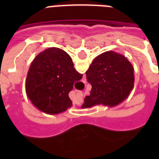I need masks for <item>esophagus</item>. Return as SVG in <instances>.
<instances>
[{
  "label": "esophagus",
  "instance_id": "esophagus-1",
  "mask_svg": "<svg viewBox=\"0 0 159 159\" xmlns=\"http://www.w3.org/2000/svg\"><path fill=\"white\" fill-rule=\"evenodd\" d=\"M76 97L78 98V99H81L83 98V93L82 92H77L76 94Z\"/></svg>",
  "mask_w": 159,
  "mask_h": 159
}]
</instances>
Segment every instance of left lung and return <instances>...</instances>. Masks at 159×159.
I'll list each match as a JSON object with an SVG mask.
<instances>
[{"label": "left lung", "instance_id": "left-lung-1", "mask_svg": "<svg viewBox=\"0 0 159 159\" xmlns=\"http://www.w3.org/2000/svg\"><path fill=\"white\" fill-rule=\"evenodd\" d=\"M86 75L92 91L85 97L83 108L116 106L127 99L134 88V67L124 56L116 52H105L95 57Z\"/></svg>", "mask_w": 159, "mask_h": 159}]
</instances>
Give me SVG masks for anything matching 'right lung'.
<instances>
[{
    "label": "right lung",
    "instance_id": "1",
    "mask_svg": "<svg viewBox=\"0 0 159 159\" xmlns=\"http://www.w3.org/2000/svg\"><path fill=\"white\" fill-rule=\"evenodd\" d=\"M71 57L62 49L49 48L35 57L26 78V93L41 111L57 115L71 107L68 93L75 81L81 80Z\"/></svg>",
    "mask_w": 159,
    "mask_h": 159
}]
</instances>
